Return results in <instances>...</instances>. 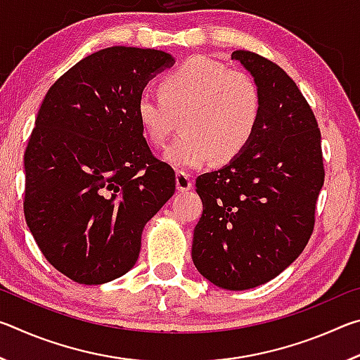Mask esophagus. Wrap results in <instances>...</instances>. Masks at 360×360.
<instances>
[{"label":"esophagus","mask_w":360,"mask_h":360,"mask_svg":"<svg viewBox=\"0 0 360 360\" xmlns=\"http://www.w3.org/2000/svg\"><path fill=\"white\" fill-rule=\"evenodd\" d=\"M192 186H193V181L191 178V174H187L186 172L176 173V187H178L179 192L188 191Z\"/></svg>","instance_id":"obj_1"}]
</instances>
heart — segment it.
<instances>
[{"instance_id":"b5f03b06","label":"heart","mask_w":360,"mask_h":360,"mask_svg":"<svg viewBox=\"0 0 360 360\" xmlns=\"http://www.w3.org/2000/svg\"><path fill=\"white\" fill-rule=\"evenodd\" d=\"M135 115L148 141L163 148L182 115L184 133L165 158L176 168L197 169L217 158L230 162L246 150L257 131L262 94L255 79L216 60L191 57L144 90Z\"/></svg>"}]
</instances>
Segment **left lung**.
Returning a JSON list of instances; mask_svg holds the SVG:
<instances>
[{
    "label": "left lung",
    "instance_id": "1",
    "mask_svg": "<svg viewBox=\"0 0 360 360\" xmlns=\"http://www.w3.org/2000/svg\"><path fill=\"white\" fill-rule=\"evenodd\" d=\"M231 60L259 84L262 115L246 150L195 182L203 214L192 260L217 288L245 290L278 276L302 254L326 172L318 120L288 72L249 51H235Z\"/></svg>",
    "mask_w": 360,
    "mask_h": 360
}]
</instances>
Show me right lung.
I'll use <instances>...</instances> for the list:
<instances>
[{"label":"right lung","mask_w":360,"mask_h":360,"mask_svg":"<svg viewBox=\"0 0 360 360\" xmlns=\"http://www.w3.org/2000/svg\"><path fill=\"white\" fill-rule=\"evenodd\" d=\"M173 65L167 52L114 46L47 90L25 150L23 211L49 264L75 283L125 275L146 222L173 197L174 169L135 115L149 79Z\"/></svg>","instance_id":"obj_1"}]
</instances>
